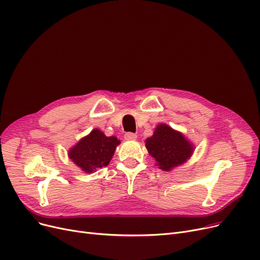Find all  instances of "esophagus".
Here are the masks:
<instances>
[{
    "instance_id": "34e87169",
    "label": "esophagus",
    "mask_w": 260,
    "mask_h": 260,
    "mask_svg": "<svg viewBox=\"0 0 260 260\" xmlns=\"http://www.w3.org/2000/svg\"><path fill=\"white\" fill-rule=\"evenodd\" d=\"M124 138H125L126 140H135V139L137 138V135L128 132V133H126L125 135H124Z\"/></svg>"
}]
</instances>
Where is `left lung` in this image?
<instances>
[{
  "mask_svg": "<svg viewBox=\"0 0 260 260\" xmlns=\"http://www.w3.org/2000/svg\"><path fill=\"white\" fill-rule=\"evenodd\" d=\"M150 155L164 171L184 164L193 152V146L179 132L159 124L151 138L145 140Z\"/></svg>",
  "mask_w": 260,
  "mask_h": 260,
  "instance_id": "8db88e82",
  "label": "left lung"
}]
</instances>
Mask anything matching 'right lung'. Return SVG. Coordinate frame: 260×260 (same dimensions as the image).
<instances>
[{
    "label": "right lung",
    "instance_id": "add662e5",
    "mask_svg": "<svg viewBox=\"0 0 260 260\" xmlns=\"http://www.w3.org/2000/svg\"><path fill=\"white\" fill-rule=\"evenodd\" d=\"M119 143L116 137H106L104 133L95 128L73 146L69 157L83 171L91 173L109 164Z\"/></svg>",
    "mask_w": 260,
    "mask_h": 260
}]
</instances>
